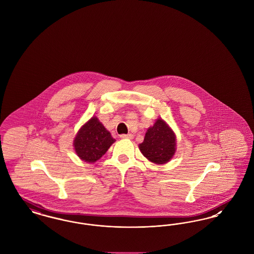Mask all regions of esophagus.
I'll return each mask as SVG.
<instances>
[{"label":"esophagus","mask_w":254,"mask_h":254,"mask_svg":"<svg viewBox=\"0 0 254 254\" xmlns=\"http://www.w3.org/2000/svg\"><path fill=\"white\" fill-rule=\"evenodd\" d=\"M120 137H121L122 139H132L133 135L132 134H121L120 135Z\"/></svg>","instance_id":"34e87169"}]
</instances>
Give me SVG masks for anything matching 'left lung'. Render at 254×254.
<instances>
[{
    "instance_id": "1",
    "label": "left lung",
    "mask_w": 254,
    "mask_h": 254,
    "mask_svg": "<svg viewBox=\"0 0 254 254\" xmlns=\"http://www.w3.org/2000/svg\"><path fill=\"white\" fill-rule=\"evenodd\" d=\"M139 148L150 162L163 165L170 161L176 150L175 133L163 119L159 118L153 127L145 133V139Z\"/></svg>"
}]
</instances>
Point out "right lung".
Wrapping results in <instances>:
<instances>
[{"mask_svg":"<svg viewBox=\"0 0 254 254\" xmlns=\"http://www.w3.org/2000/svg\"><path fill=\"white\" fill-rule=\"evenodd\" d=\"M115 142L111 134L97 117H92L79 129L74 139L77 155L87 163H95Z\"/></svg>","mask_w":254,"mask_h":254,"instance_id":"obj_1","label":"right lung"}]
</instances>
